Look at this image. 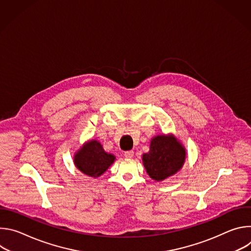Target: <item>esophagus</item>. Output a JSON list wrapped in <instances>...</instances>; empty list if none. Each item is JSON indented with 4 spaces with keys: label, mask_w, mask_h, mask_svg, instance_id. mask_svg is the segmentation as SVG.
Instances as JSON below:
<instances>
[{
    "label": "esophagus",
    "mask_w": 251,
    "mask_h": 251,
    "mask_svg": "<svg viewBox=\"0 0 251 251\" xmlns=\"http://www.w3.org/2000/svg\"><path fill=\"white\" fill-rule=\"evenodd\" d=\"M124 156H125L126 158H133L134 152H133V151H126V152H124Z\"/></svg>",
    "instance_id": "obj_1"
}]
</instances>
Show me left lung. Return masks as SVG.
Masks as SVG:
<instances>
[{
  "instance_id": "obj_1",
  "label": "left lung",
  "mask_w": 251,
  "mask_h": 251,
  "mask_svg": "<svg viewBox=\"0 0 251 251\" xmlns=\"http://www.w3.org/2000/svg\"><path fill=\"white\" fill-rule=\"evenodd\" d=\"M142 160L150 177L161 182L181 170L186 149L174 135H158L151 140L150 151L143 154Z\"/></svg>"
}]
</instances>
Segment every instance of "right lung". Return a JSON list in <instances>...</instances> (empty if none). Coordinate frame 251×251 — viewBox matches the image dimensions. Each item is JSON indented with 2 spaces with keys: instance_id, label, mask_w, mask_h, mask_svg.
<instances>
[{
  "instance_id": "obj_1",
  "label": "right lung",
  "mask_w": 251,
  "mask_h": 251,
  "mask_svg": "<svg viewBox=\"0 0 251 251\" xmlns=\"http://www.w3.org/2000/svg\"><path fill=\"white\" fill-rule=\"evenodd\" d=\"M115 156L106 153L97 140H90L75 153L74 162L84 175L92 177L100 176L115 161Z\"/></svg>"
}]
</instances>
